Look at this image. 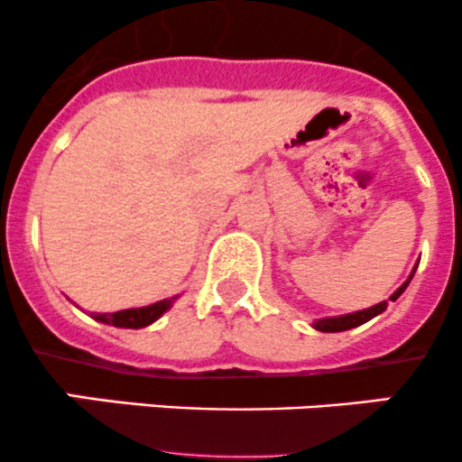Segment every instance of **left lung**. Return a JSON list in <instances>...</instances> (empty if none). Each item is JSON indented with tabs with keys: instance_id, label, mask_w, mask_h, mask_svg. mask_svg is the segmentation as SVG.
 Listing matches in <instances>:
<instances>
[{
	"instance_id": "8db88e82",
	"label": "left lung",
	"mask_w": 462,
	"mask_h": 462,
	"mask_svg": "<svg viewBox=\"0 0 462 462\" xmlns=\"http://www.w3.org/2000/svg\"><path fill=\"white\" fill-rule=\"evenodd\" d=\"M413 273H416V268H413ZM413 273H411V277H413ZM411 277H409L407 282H404L402 286H400L398 291H395L393 295L389 297L391 301H395V300H398L400 295H402V292H404V288H407V286H409V282H411ZM386 306H389V301H380V304L371 306V309H366V310H357V313L339 315V318H326V319H318V321H315L313 326H315V328H318V330H321V333H339V330L356 328V326H360V324H365V321L374 319L375 315L384 313V310H386Z\"/></svg>"
}]
</instances>
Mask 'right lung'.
<instances>
[{
	"instance_id": "1",
	"label": "right lung",
	"mask_w": 462,
	"mask_h": 462,
	"mask_svg": "<svg viewBox=\"0 0 462 462\" xmlns=\"http://www.w3.org/2000/svg\"><path fill=\"white\" fill-rule=\"evenodd\" d=\"M171 300H162L156 301L152 306H143V309H127V310H118V313H93V319L102 321V324H111L118 326V328H143V326L153 324L158 318H161L165 310H170Z\"/></svg>"
}]
</instances>
